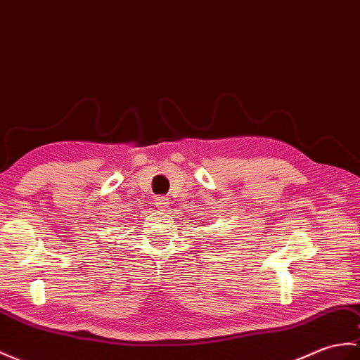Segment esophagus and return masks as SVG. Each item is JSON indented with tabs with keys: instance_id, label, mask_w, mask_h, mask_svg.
<instances>
[{
	"instance_id": "obj_1",
	"label": "esophagus",
	"mask_w": 360,
	"mask_h": 360,
	"mask_svg": "<svg viewBox=\"0 0 360 360\" xmlns=\"http://www.w3.org/2000/svg\"><path fill=\"white\" fill-rule=\"evenodd\" d=\"M155 205L156 207H167L169 205V198H165V196H156L155 198Z\"/></svg>"
}]
</instances>
